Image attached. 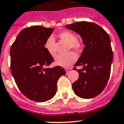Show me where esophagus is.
Returning <instances> with one entry per match:
<instances>
[{
	"label": "esophagus",
	"mask_w": 124,
	"mask_h": 124,
	"mask_svg": "<svg viewBox=\"0 0 124 124\" xmlns=\"http://www.w3.org/2000/svg\"><path fill=\"white\" fill-rule=\"evenodd\" d=\"M70 71H71V70L70 69H66V73L68 74L70 72Z\"/></svg>",
	"instance_id": "1"
}]
</instances>
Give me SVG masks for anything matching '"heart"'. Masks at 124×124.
<instances>
[{
	"label": "heart",
	"mask_w": 124,
	"mask_h": 124,
	"mask_svg": "<svg viewBox=\"0 0 124 124\" xmlns=\"http://www.w3.org/2000/svg\"><path fill=\"white\" fill-rule=\"evenodd\" d=\"M58 38L63 42L67 44L68 46V50L70 49L79 53L84 48V44L80 40L77 39V35L73 32L70 31H64L58 34ZM55 39L53 36H50L47 39L44 44V48L47 53L51 56H54L56 54L55 49ZM77 55L72 52L69 53L66 55H58L54 59L55 64L58 66L64 68H68L77 60Z\"/></svg>",
	"instance_id": "1"
}]
</instances>
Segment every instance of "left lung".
<instances>
[{"label": "left lung", "mask_w": 124, "mask_h": 124, "mask_svg": "<svg viewBox=\"0 0 124 124\" xmlns=\"http://www.w3.org/2000/svg\"><path fill=\"white\" fill-rule=\"evenodd\" d=\"M81 36L85 47L81 56L75 64L78 79L72 84L74 92L82 98H94L101 93L111 73L113 51L108 33L93 22H78L66 25ZM77 66H82L80 70Z\"/></svg>", "instance_id": "left-lung-1"}]
</instances>
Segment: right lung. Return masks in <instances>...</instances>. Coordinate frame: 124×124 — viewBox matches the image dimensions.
Returning a JSON list of instances; mask_svg holds the SVG:
<instances>
[{"label": "right lung", "mask_w": 124, "mask_h": 124, "mask_svg": "<svg viewBox=\"0 0 124 124\" xmlns=\"http://www.w3.org/2000/svg\"><path fill=\"white\" fill-rule=\"evenodd\" d=\"M53 28L33 26L22 30L10 49L11 71L24 96L35 102L50 100L56 92V83L66 75L60 66L46 68L53 58L44 48Z\"/></svg>", "instance_id": "obj_1"}]
</instances>
